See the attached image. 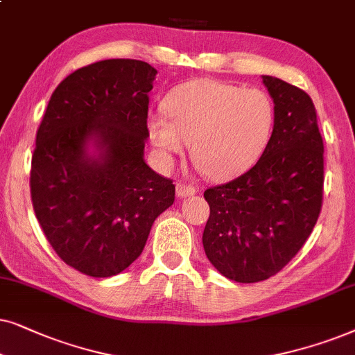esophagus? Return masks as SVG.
Here are the masks:
<instances>
[{"label": "esophagus", "instance_id": "34e87169", "mask_svg": "<svg viewBox=\"0 0 355 355\" xmlns=\"http://www.w3.org/2000/svg\"><path fill=\"white\" fill-rule=\"evenodd\" d=\"M196 193V188L193 185H185V183H177V196L187 198Z\"/></svg>", "mask_w": 355, "mask_h": 355}]
</instances>
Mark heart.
Masks as SVG:
<instances>
[{"label": "heart", "mask_w": 355, "mask_h": 355, "mask_svg": "<svg viewBox=\"0 0 355 355\" xmlns=\"http://www.w3.org/2000/svg\"><path fill=\"white\" fill-rule=\"evenodd\" d=\"M167 116L148 121L149 139L164 157L190 144L191 160L211 180L247 172L266 149L274 103L261 89L198 78L175 87L164 101Z\"/></svg>", "instance_id": "heart-1"}]
</instances>
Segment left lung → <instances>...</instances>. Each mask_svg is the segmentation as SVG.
Returning <instances> with one entry per match:
<instances>
[{"label": "left lung", "instance_id": "obj_1", "mask_svg": "<svg viewBox=\"0 0 355 355\" xmlns=\"http://www.w3.org/2000/svg\"><path fill=\"white\" fill-rule=\"evenodd\" d=\"M274 128L257 164L235 180L207 188L211 214L202 247L227 279L258 282L279 272L304 247L323 200V139L302 89L272 76Z\"/></svg>", "mask_w": 355, "mask_h": 355}]
</instances>
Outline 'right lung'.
Segmentation results:
<instances>
[{
	"label": "right lung",
	"instance_id": "add662e5",
	"mask_svg": "<svg viewBox=\"0 0 355 355\" xmlns=\"http://www.w3.org/2000/svg\"><path fill=\"white\" fill-rule=\"evenodd\" d=\"M155 74L139 60L84 66L55 89L37 131L35 216L56 254L87 276L125 271L175 201L172 180L144 160Z\"/></svg>",
	"mask_w": 355,
	"mask_h": 355
}]
</instances>
